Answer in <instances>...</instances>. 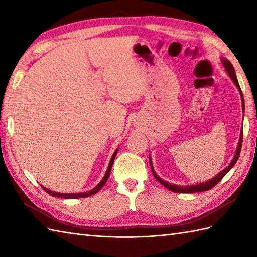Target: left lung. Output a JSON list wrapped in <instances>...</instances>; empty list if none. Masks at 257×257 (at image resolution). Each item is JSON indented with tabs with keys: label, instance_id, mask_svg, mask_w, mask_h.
Here are the masks:
<instances>
[{
	"label": "left lung",
	"instance_id": "8db88e82",
	"mask_svg": "<svg viewBox=\"0 0 257 257\" xmlns=\"http://www.w3.org/2000/svg\"><path fill=\"white\" fill-rule=\"evenodd\" d=\"M223 62V65H224V67L226 69V72L228 73V75H230L231 79L233 80V83L235 84V86L238 88L239 90V94H241V97H242V105H243V108H244V98H243V94L241 91V87H239L238 85V81H237V78H236V75H235V70H234V67L233 65L230 63V61H227V59H222ZM242 143H243V130H242V134H241V138H239V143H238V146H237V150H236V154L235 156H234L232 162L230 163V166L226 167L224 170L221 171L217 176H215L213 179L209 180V181H206L204 183H200V184H193V185H188V187H181V185H177V184H171L169 183L167 181H165V180H162L161 178H159L157 176V173L155 172L154 168H152V165H151V159L149 158V161H150V166H151V171H152V174H154V177L159 181L163 187H166L167 189H169L170 191H172V192H176V193H194V192H202V191H206V190H210L212 188H214L215 185L219 183L221 180L223 179V177L225 176V174L231 170V169L234 167V165H235L238 157H239V154H241V149H242Z\"/></svg>",
	"mask_w": 257,
	"mask_h": 257
}]
</instances>
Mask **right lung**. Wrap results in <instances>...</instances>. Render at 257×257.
Wrapping results in <instances>:
<instances>
[{
  "instance_id": "right-lung-1",
  "label": "right lung",
  "mask_w": 257,
  "mask_h": 257,
  "mask_svg": "<svg viewBox=\"0 0 257 257\" xmlns=\"http://www.w3.org/2000/svg\"><path fill=\"white\" fill-rule=\"evenodd\" d=\"M117 151L118 150L114 151V154L111 157V160H110V162H109V166H108V169H107V172L105 174V177H103V179L101 180L99 183L96 185L94 189L88 191V192H81V193H58V192H54V191H51V190H47L44 187H43V189H44L46 192L48 194H51L52 196H56V198H61V199H80V198H87V196H90V195L96 194L98 191H99L103 187V185H105V183L107 182V180L109 178V174H110V171H111V167H112L113 160H114V158H116V155H117Z\"/></svg>"
}]
</instances>
